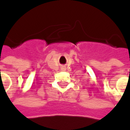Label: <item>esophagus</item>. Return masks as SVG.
<instances>
[{"label": "esophagus", "mask_w": 130, "mask_h": 130, "mask_svg": "<svg viewBox=\"0 0 130 130\" xmlns=\"http://www.w3.org/2000/svg\"><path fill=\"white\" fill-rule=\"evenodd\" d=\"M61 70L62 71L66 70V68H65V67H64V66H63V67H62V68H61Z\"/></svg>", "instance_id": "obj_1"}]
</instances>
